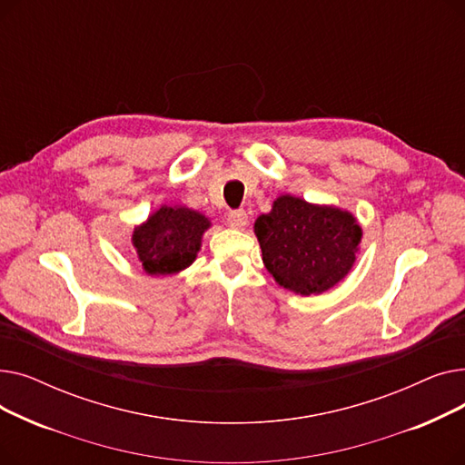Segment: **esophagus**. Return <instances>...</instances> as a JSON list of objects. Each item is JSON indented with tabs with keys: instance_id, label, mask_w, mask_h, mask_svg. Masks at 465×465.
Masks as SVG:
<instances>
[{
	"instance_id": "esophagus-1",
	"label": "esophagus",
	"mask_w": 465,
	"mask_h": 465,
	"mask_svg": "<svg viewBox=\"0 0 465 465\" xmlns=\"http://www.w3.org/2000/svg\"><path fill=\"white\" fill-rule=\"evenodd\" d=\"M247 224H249V214H247V211L237 209V211H232V213L228 214V226H230L232 230H245Z\"/></svg>"
}]
</instances>
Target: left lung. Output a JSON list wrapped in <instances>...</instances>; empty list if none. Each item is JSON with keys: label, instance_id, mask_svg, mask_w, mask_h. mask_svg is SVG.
<instances>
[{"label": "left lung", "instance_id": "8db88e82", "mask_svg": "<svg viewBox=\"0 0 465 465\" xmlns=\"http://www.w3.org/2000/svg\"><path fill=\"white\" fill-rule=\"evenodd\" d=\"M265 270L300 296H319L343 281L361 242L358 218L335 205L281 193L272 211L254 220Z\"/></svg>", "mask_w": 465, "mask_h": 465}]
</instances>
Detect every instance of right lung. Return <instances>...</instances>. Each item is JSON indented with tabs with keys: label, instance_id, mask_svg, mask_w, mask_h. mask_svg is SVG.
Listing matches in <instances>:
<instances>
[{
	"label": "right lung",
	"instance_id": "obj_1",
	"mask_svg": "<svg viewBox=\"0 0 465 465\" xmlns=\"http://www.w3.org/2000/svg\"><path fill=\"white\" fill-rule=\"evenodd\" d=\"M211 218L186 205H162L137 224L132 245L143 272L151 277L177 275L190 267L202 251Z\"/></svg>",
	"mask_w": 465,
	"mask_h": 465
}]
</instances>
